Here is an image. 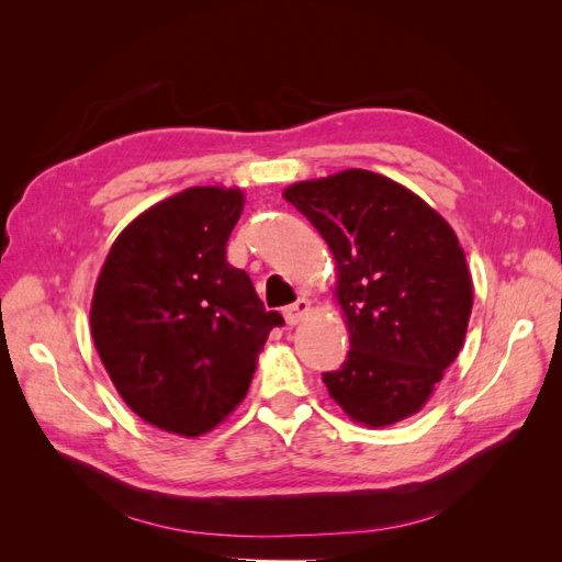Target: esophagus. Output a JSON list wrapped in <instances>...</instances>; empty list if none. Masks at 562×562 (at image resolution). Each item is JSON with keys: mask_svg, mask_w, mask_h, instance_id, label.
I'll return each mask as SVG.
<instances>
[{"mask_svg": "<svg viewBox=\"0 0 562 562\" xmlns=\"http://www.w3.org/2000/svg\"><path fill=\"white\" fill-rule=\"evenodd\" d=\"M310 310H312V302L307 297H300L297 302L288 304V307L283 310V318H285L288 326H297L302 318L310 316Z\"/></svg>", "mask_w": 562, "mask_h": 562, "instance_id": "esophagus-1", "label": "esophagus"}]
</instances>
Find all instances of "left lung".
Returning <instances> with one entry per match:
<instances>
[{"mask_svg":"<svg viewBox=\"0 0 562 562\" xmlns=\"http://www.w3.org/2000/svg\"><path fill=\"white\" fill-rule=\"evenodd\" d=\"M283 196L335 255L349 353L323 372L328 394L366 427L415 415L469 326L473 285L457 234L417 194L363 168L295 182Z\"/></svg>","mask_w":562,"mask_h":562,"instance_id":"8db88e82","label":"left lung"}]
</instances>
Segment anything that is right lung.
Here are the masks:
<instances>
[{
  "mask_svg": "<svg viewBox=\"0 0 562 562\" xmlns=\"http://www.w3.org/2000/svg\"><path fill=\"white\" fill-rule=\"evenodd\" d=\"M241 190L190 187L116 236L91 302V335L131 411L155 427L201 436L248 394L271 328L244 269L227 262Z\"/></svg>",
  "mask_w": 562,
  "mask_h": 562,
  "instance_id": "1",
  "label": "right lung"
}]
</instances>
